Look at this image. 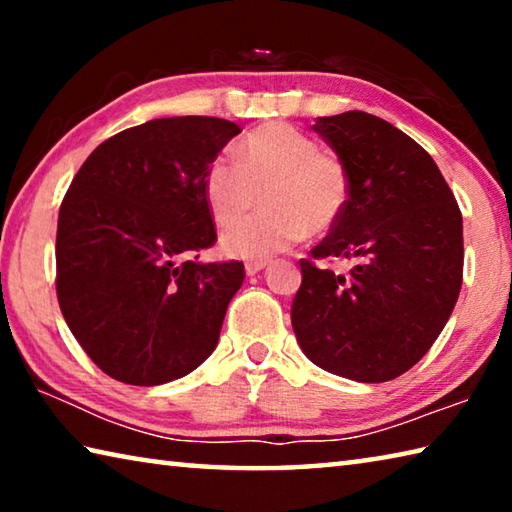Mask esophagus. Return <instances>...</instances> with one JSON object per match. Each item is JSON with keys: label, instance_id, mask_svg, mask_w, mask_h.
<instances>
[{"label": "esophagus", "instance_id": "34e87169", "mask_svg": "<svg viewBox=\"0 0 512 512\" xmlns=\"http://www.w3.org/2000/svg\"><path fill=\"white\" fill-rule=\"evenodd\" d=\"M266 266H268L266 259H257V262H246V273L248 275H257L259 271H264Z\"/></svg>", "mask_w": 512, "mask_h": 512}]
</instances>
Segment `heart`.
Returning <instances> with one entry per match:
<instances>
[{
    "label": "heart",
    "mask_w": 512,
    "mask_h": 512,
    "mask_svg": "<svg viewBox=\"0 0 512 512\" xmlns=\"http://www.w3.org/2000/svg\"><path fill=\"white\" fill-rule=\"evenodd\" d=\"M259 191L267 212L238 222ZM203 194L216 223L238 222L221 235L223 253L257 262L300 244L309 232L332 230L350 201V173L311 135L271 121L237 144L235 158L219 155L207 164Z\"/></svg>",
    "instance_id": "b5f03b06"
}]
</instances>
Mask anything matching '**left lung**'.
Returning a JSON list of instances; mask_svg holds the SVG:
<instances>
[{
	"instance_id": "8db88e82",
	"label": "left lung",
	"mask_w": 512,
	"mask_h": 512,
	"mask_svg": "<svg viewBox=\"0 0 512 512\" xmlns=\"http://www.w3.org/2000/svg\"><path fill=\"white\" fill-rule=\"evenodd\" d=\"M350 173L341 221L314 259H359L336 275L302 259L291 325L318 368L379 384L413 368L452 316L463 282V216L431 155L361 110L311 126Z\"/></svg>"
}]
</instances>
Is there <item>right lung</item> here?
<instances>
[{"label": "right lung", "mask_w": 512, "mask_h": 512, "mask_svg": "<svg viewBox=\"0 0 512 512\" xmlns=\"http://www.w3.org/2000/svg\"><path fill=\"white\" fill-rule=\"evenodd\" d=\"M241 128L167 117L110 137L58 212L56 293L74 339L112 379L160 386L219 343L244 264L185 259L216 241L203 176Z\"/></svg>", "instance_id": "add662e5"}]
</instances>
